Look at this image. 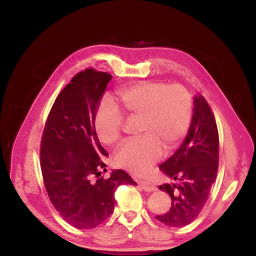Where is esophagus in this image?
Listing matches in <instances>:
<instances>
[{"label": "esophagus", "instance_id": "obj_1", "mask_svg": "<svg viewBox=\"0 0 256 256\" xmlns=\"http://www.w3.org/2000/svg\"><path fill=\"white\" fill-rule=\"evenodd\" d=\"M139 185L142 187V188L145 192H154V190H156V186L154 184L148 182V181H141V182H139Z\"/></svg>", "mask_w": 256, "mask_h": 256}]
</instances>
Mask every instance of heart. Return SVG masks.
Here are the masks:
<instances>
[{
	"label": "heart",
	"instance_id": "heart-1",
	"mask_svg": "<svg viewBox=\"0 0 256 256\" xmlns=\"http://www.w3.org/2000/svg\"><path fill=\"white\" fill-rule=\"evenodd\" d=\"M132 118H141L139 139L124 143L116 154L117 164L134 175H146L168 149L175 148L190 128L192 103L183 86L160 81H142L118 92ZM124 116L109 98L100 100L94 126L102 142L113 145L120 140Z\"/></svg>",
	"mask_w": 256,
	"mask_h": 256
}]
</instances>
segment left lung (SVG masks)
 Masks as SVG:
<instances>
[{
	"instance_id": "1",
	"label": "left lung",
	"mask_w": 256,
	"mask_h": 256,
	"mask_svg": "<svg viewBox=\"0 0 256 256\" xmlns=\"http://www.w3.org/2000/svg\"><path fill=\"white\" fill-rule=\"evenodd\" d=\"M192 124L174 154L160 166V171L178 183L158 188L171 196L170 210L156 216L162 224L181 228L198 217L208 200L218 171L219 137L215 117L202 96L194 98Z\"/></svg>"
}]
</instances>
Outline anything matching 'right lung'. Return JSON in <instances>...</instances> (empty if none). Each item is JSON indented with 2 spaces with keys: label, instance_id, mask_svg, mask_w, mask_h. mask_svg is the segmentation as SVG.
I'll use <instances>...</instances> for the list:
<instances>
[{
  "label": "right lung",
  "instance_id": "1",
  "mask_svg": "<svg viewBox=\"0 0 256 256\" xmlns=\"http://www.w3.org/2000/svg\"><path fill=\"white\" fill-rule=\"evenodd\" d=\"M111 78L94 69L76 74L56 98L41 139L47 194L62 219L79 230L96 228L112 214L119 185H137L122 170L100 177L108 152L98 141L94 116Z\"/></svg>",
  "mask_w": 256,
  "mask_h": 256
}]
</instances>
